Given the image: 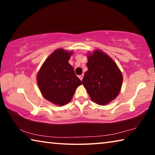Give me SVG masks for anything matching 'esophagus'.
I'll use <instances>...</instances> for the list:
<instances>
[{
  "label": "esophagus",
  "mask_w": 155,
  "mask_h": 155,
  "mask_svg": "<svg viewBox=\"0 0 155 155\" xmlns=\"http://www.w3.org/2000/svg\"><path fill=\"white\" fill-rule=\"evenodd\" d=\"M83 77H84V74H81V75H80V76H79V77H79V78H80V79H81V81H82V80H83Z\"/></svg>",
  "instance_id": "esophagus-1"
}]
</instances>
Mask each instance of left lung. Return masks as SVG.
Listing matches in <instances>:
<instances>
[{
    "label": "left lung",
    "instance_id": "8db88e82",
    "mask_svg": "<svg viewBox=\"0 0 155 155\" xmlns=\"http://www.w3.org/2000/svg\"><path fill=\"white\" fill-rule=\"evenodd\" d=\"M87 59L88 70L83 85L94 103L105 105L120 93L123 80L121 71L111 57L99 50L89 54Z\"/></svg>",
    "mask_w": 155,
    "mask_h": 155
}]
</instances>
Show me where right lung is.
Segmentation results:
<instances>
[{"instance_id":"add662e5","label":"right lung","mask_w":155,"mask_h":155,"mask_svg":"<svg viewBox=\"0 0 155 155\" xmlns=\"http://www.w3.org/2000/svg\"><path fill=\"white\" fill-rule=\"evenodd\" d=\"M72 52L57 49L41 65L37 81L41 94L56 105L71 101L77 88L82 84L68 61Z\"/></svg>"}]
</instances>
